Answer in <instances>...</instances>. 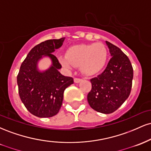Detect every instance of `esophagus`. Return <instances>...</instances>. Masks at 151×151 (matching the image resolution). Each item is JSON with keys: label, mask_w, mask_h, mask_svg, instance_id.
Here are the masks:
<instances>
[{"label": "esophagus", "mask_w": 151, "mask_h": 151, "mask_svg": "<svg viewBox=\"0 0 151 151\" xmlns=\"http://www.w3.org/2000/svg\"><path fill=\"white\" fill-rule=\"evenodd\" d=\"M81 80H82V79H80V78H74V82L75 83H79Z\"/></svg>", "instance_id": "1"}]
</instances>
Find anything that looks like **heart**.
<instances>
[{
    "label": "heart",
    "instance_id": "1",
    "mask_svg": "<svg viewBox=\"0 0 151 151\" xmlns=\"http://www.w3.org/2000/svg\"><path fill=\"white\" fill-rule=\"evenodd\" d=\"M58 61L62 67L72 70L80 66L86 75H94L104 68L108 59V51L101 43H91L73 45L67 50L66 55H58Z\"/></svg>",
    "mask_w": 151,
    "mask_h": 151
}]
</instances>
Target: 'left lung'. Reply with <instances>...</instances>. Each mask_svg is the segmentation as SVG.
Returning a JSON list of instances; mask_svg holds the SVG:
<instances>
[{
	"label": "left lung",
	"mask_w": 151,
	"mask_h": 151,
	"mask_svg": "<svg viewBox=\"0 0 151 151\" xmlns=\"http://www.w3.org/2000/svg\"><path fill=\"white\" fill-rule=\"evenodd\" d=\"M111 58L105 70L90 79L91 90L87 101L93 110L111 114L127 99L131 93L133 77L132 65L120 48L106 41Z\"/></svg>",
	"instance_id": "left-lung-1"
}]
</instances>
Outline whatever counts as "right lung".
Listing matches in <instances>:
<instances>
[{
	"mask_svg": "<svg viewBox=\"0 0 151 151\" xmlns=\"http://www.w3.org/2000/svg\"><path fill=\"white\" fill-rule=\"evenodd\" d=\"M65 39L48 40L37 45L20 66L17 77L19 96L26 109L35 116L49 118L56 115L62 106L64 91L74 83L73 78L59 72L62 66L52 54L62 45ZM42 56L50 57L52 65L41 72L37 63Z\"/></svg>",
	"mask_w": 151,
	"mask_h": 151,
	"instance_id": "1",
	"label": "right lung"
}]
</instances>
